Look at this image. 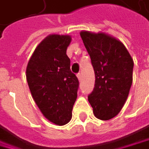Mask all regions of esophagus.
<instances>
[{
  "label": "esophagus",
  "mask_w": 149,
  "mask_h": 149,
  "mask_svg": "<svg viewBox=\"0 0 149 149\" xmlns=\"http://www.w3.org/2000/svg\"><path fill=\"white\" fill-rule=\"evenodd\" d=\"M77 78H78V80H79V82H81L82 80H83V78H82V75H81V73H77Z\"/></svg>",
  "instance_id": "34e87169"
}]
</instances>
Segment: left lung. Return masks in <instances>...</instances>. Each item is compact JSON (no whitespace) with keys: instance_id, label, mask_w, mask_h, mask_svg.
<instances>
[{"instance_id":"1","label":"left lung","mask_w":149,"mask_h":149,"mask_svg":"<svg viewBox=\"0 0 149 149\" xmlns=\"http://www.w3.org/2000/svg\"><path fill=\"white\" fill-rule=\"evenodd\" d=\"M80 36L95 77L88 100L95 116L108 120L121 111L128 97L134 62L125 45L114 37L88 31H82Z\"/></svg>"}]
</instances>
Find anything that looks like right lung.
<instances>
[{"label":"right lung","instance_id":"add662e5","mask_svg":"<svg viewBox=\"0 0 149 149\" xmlns=\"http://www.w3.org/2000/svg\"><path fill=\"white\" fill-rule=\"evenodd\" d=\"M71 36L50 35L35 49L26 79L36 104L50 122L64 125L72 118L79 82L70 69L66 49Z\"/></svg>","mask_w":149,"mask_h":149}]
</instances>
